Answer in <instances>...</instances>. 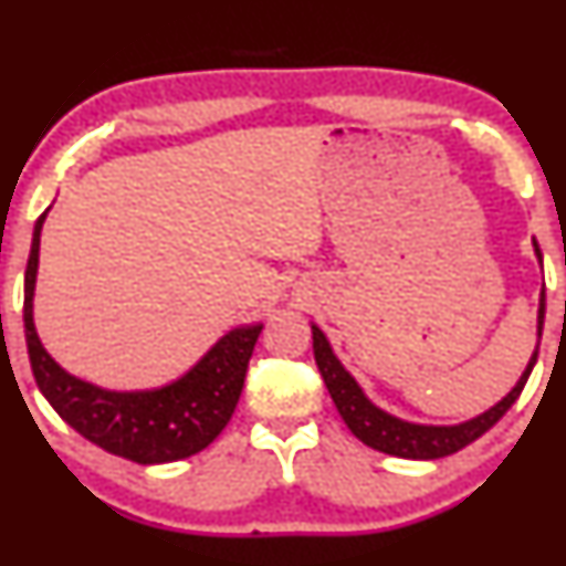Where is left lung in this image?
I'll use <instances>...</instances> for the list:
<instances>
[{"label":"left lung","instance_id":"left-lung-1","mask_svg":"<svg viewBox=\"0 0 566 566\" xmlns=\"http://www.w3.org/2000/svg\"><path fill=\"white\" fill-rule=\"evenodd\" d=\"M532 247H534L536 262L542 266V252L534 239H532ZM542 327H544V286L539 292V310H536V347L532 352L530 361H526L522 377L516 379V385L512 387L510 395L502 397L494 407H490L472 419L459 421V424H419V421H407L377 407L375 401L364 395L359 381L344 369V364L332 349L327 334H324L314 322H312V347H314V359H317L319 375L329 389L334 407H337L344 424L349 427V432L357 437L359 442L377 449V452L401 457V459H439V457L459 452V449L472 444L474 439H479L484 432H490L496 421L506 415V409L520 399L526 379H530L536 364V354H539Z\"/></svg>","mask_w":566,"mask_h":566}]
</instances>
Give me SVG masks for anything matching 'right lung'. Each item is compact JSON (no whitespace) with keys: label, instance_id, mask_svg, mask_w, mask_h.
Returning a JSON list of instances; mask_svg holds the SVG:
<instances>
[{"label":"right lung","instance_id":"right-lung-1","mask_svg":"<svg viewBox=\"0 0 566 566\" xmlns=\"http://www.w3.org/2000/svg\"><path fill=\"white\" fill-rule=\"evenodd\" d=\"M50 209L36 219L24 272V337L36 387L66 424L109 454L137 464H167L202 452L234 415L247 364L264 324L252 322L229 329L185 375L161 387L104 389L70 375L44 349L34 327L40 237Z\"/></svg>","mask_w":566,"mask_h":566}]
</instances>
